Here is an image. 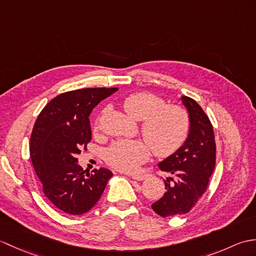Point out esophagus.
Segmentation results:
<instances>
[{
	"label": "esophagus",
	"mask_w": 256,
	"mask_h": 256,
	"mask_svg": "<svg viewBox=\"0 0 256 256\" xmlns=\"http://www.w3.org/2000/svg\"><path fill=\"white\" fill-rule=\"evenodd\" d=\"M148 175H132L131 177H132V179H134V180H138V182H142V180H144V179H146L148 178Z\"/></svg>",
	"instance_id": "1"
}]
</instances>
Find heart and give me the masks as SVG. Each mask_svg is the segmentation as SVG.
Returning a JSON list of instances; mask_svg holds the SVG:
<instances>
[{
  "label": "heart",
  "mask_w": 256,
  "mask_h": 256,
  "mask_svg": "<svg viewBox=\"0 0 256 256\" xmlns=\"http://www.w3.org/2000/svg\"><path fill=\"white\" fill-rule=\"evenodd\" d=\"M123 108L135 120H142L140 131L149 144L140 138L114 142L106 152V160L116 170L136 172L150 157V146L155 155L166 157L175 153L186 140L190 123L184 108L165 104L160 96L148 92L130 94L124 99Z\"/></svg>",
  "instance_id": "1"
}]
</instances>
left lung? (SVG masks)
I'll use <instances>...</instances> for the list:
<instances>
[{"instance_id": "left-lung-1", "label": "left lung", "mask_w": 256, "mask_h": 256, "mask_svg": "<svg viewBox=\"0 0 256 256\" xmlns=\"http://www.w3.org/2000/svg\"><path fill=\"white\" fill-rule=\"evenodd\" d=\"M189 116V132L175 153L158 164L172 174L165 182L164 196L152 204L160 216L184 214L204 194L216 165V142L209 118L192 98L180 96Z\"/></svg>"}]
</instances>
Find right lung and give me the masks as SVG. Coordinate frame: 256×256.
<instances>
[{
    "label": "right lung",
    "instance_id": "add662e5",
    "mask_svg": "<svg viewBox=\"0 0 256 256\" xmlns=\"http://www.w3.org/2000/svg\"><path fill=\"white\" fill-rule=\"evenodd\" d=\"M118 88L64 92L48 102L30 136V160L50 202L69 214H84L98 201L113 174L106 168L84 174L77 155L91 140L92 110Z\"/></svg>",
    "mask_w": 256,
    "mask_h": 256
}]
</instances>
